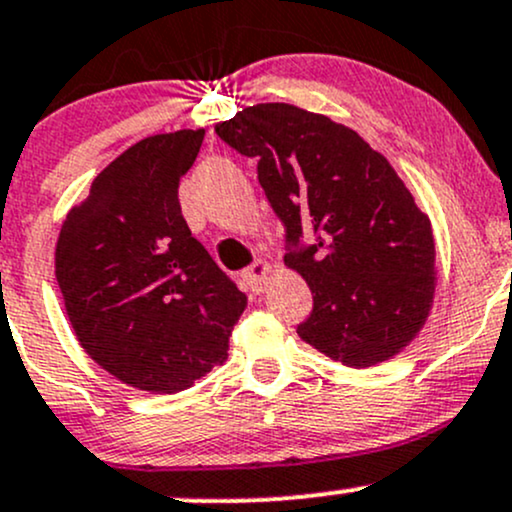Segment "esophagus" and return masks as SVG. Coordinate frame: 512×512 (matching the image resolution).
Returning <instances> with one entry per match:
<instances>
[{"mask_svg": "<svg viewBox=\"0 0 512 512\" xmlns=\"http://www.w3.org/2000/svg\"><path fill=\"white\" fill-rule=\"evenodd\" d=\"M269 272H272V267H269L267 262L257 260L255 265L243 269V279L252 291H262V289H265V279H267Z\"/></svg>", "mask_w": 512, "mask_h": 512, "instance_id": "34e87169", "label": "esophagus"}]
</instances>
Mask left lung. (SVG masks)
I'll return each mask as SVG.
<instances>
[{"mask_svg":"<svg viewBox=\"0 0 512 512\" xmlns=\"http://www.w3.org/2000/svg\"><path fill=\"white\" fill-rule=\"evenodd\" d=\"M257 179L286 230V267L311 286L299 338L352 369L411 342L435 296V238L384 155L357 131L294 104H257L216 126ZM314 233L308 246L302 230Z\"/></svg>","mask_w":512,"mask_h":512,"instance_id":"1","label":"left lung"}]
</instances>
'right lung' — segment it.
Wrapping results in <instances>:
<instances>
[{"instance_id": "add662e5", "label": "right lung", "mask_w": 512, "mask_h": 512, "mask_svg": "<svg viewBox=\"0 0 512 512\" xmlns=\"http://www.w3.org/2000/svg\"><path fill=\"white\" fill-rule=\"evenodd\" d=\"M201 140L204 128H187L131 145L72 206L55 247V277L84 352L140 391H184L226 362L247 306L179 206Z\"/></svg>"}]
</instances>
